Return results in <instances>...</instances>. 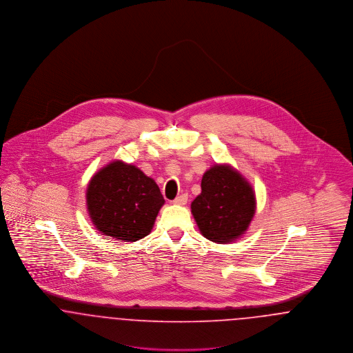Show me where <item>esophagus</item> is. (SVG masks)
Listing matches in <instances>:
<instances>
[{"label":"esophagus","instance_id":"34e87169","mask_svg":"<svg viewBox=\"0 0 353 353\" xmlns=\"http://www.w3.org/2000/svg\"><path fill=\"white\" fill-rule=\"evenodd\" d=\"M186 202H188V194H185V193L173 200V203H176V205H185Z\"/></svg>","mask_w":353,"mask_h":353}]
</instances>
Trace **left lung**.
<instances>
[{"instance_id": "left-lung-1", "label": "left lung", "mask_w": 353, "mask_h": 353, "mask_svg": "<svg viewBox=\"0 0 353 353\" xmlns=\"http://www.w3.org/2000/svg\"><path fill=\"white\" fill-rule=\"evenodd\" d=\"M192 213L205 238L232 242L246 232L255 213L252 185L232 167L214 165L202 176L201 194L192 202Z\"/></svg>"}]
</instances>
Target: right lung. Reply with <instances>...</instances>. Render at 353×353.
Returning <instances> with one entry per match:
<instances>
[{
    "mask_svg": "<svg viewBox=\"0 0 353 353\" xmlns=\"http://www.w3.org/2000/svg\"><path fill=\"white\" fill-rule=\"evenodd\" d=\"M87 209L105 236L134 242L151 233L164 197L157 184L134 165L114 161L87 188Z\"/></svg>",
    "mask_w": 353,
    "mask_h": 353,
    "instance_id": "right-lung-1",
    "label": "right lung"
}]
</instances>
